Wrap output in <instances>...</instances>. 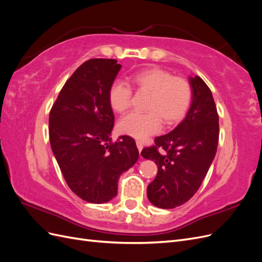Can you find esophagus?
Returning a JSON list of instances; mask_svg holds the SVG:
<instances>
[{
	"label": "esophagus",
	"mask_w": 262,
	"mask_h": 262,
	"mask_svg": "<svg viewBox=\"0 0 262 262\" xmlns=\"http://www.w3.org/2000/svg\"><path fill=\"white\" fill-rule=\"evenodd\" d=\"M137 146H138V149H139V152L141 153V150H142V148H143V143H142L141 141H137Z\"/></svg>",
	"instance_id": "obj_1"
}]
</instances>
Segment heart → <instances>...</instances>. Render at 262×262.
<instances>
[{"mask_svg": "<svg viewBox=\"0 0 262 262\" xmlns=\"http://www.w3.org/2000/svg\"><path fill=\"white\" fill-rule=\"evenodd\" d=\"M130 85L138 93L147 94L145 114H130L118 123V130L136 139H145L166 126L184 119L191 104L192 89L184 77L173 76L161 68L139 71L129 77ZM109 106L117 114L128 112L132 101V91L122 82H115L108 91Z\"/></svg>", "mask_w": 262, "mask_h": 262, "instance_id": "obj_1", "label": "heart"}]
</instances>
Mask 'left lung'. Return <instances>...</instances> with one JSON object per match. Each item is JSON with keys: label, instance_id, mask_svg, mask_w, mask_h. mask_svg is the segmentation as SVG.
I'll return each instance as SVG.
<instances>
[{"label": "left lung", "instance_id": "left-lung-1", "mask_svg": "<svg viewBox=\"0 0 262 262\" xmlns=\"http://www.w3.org/2000/svg\"><path fill=\"white\" fill-rule=\"evenodd\" d=\"M192 101L186 118L141 155L157 165V175L147 186L149 202L161 209L180 207L200 188L219 143V115L209 86L190 77Z\"/></svg>", "mask_w": 262, "mask_h": 262}]
</instances>
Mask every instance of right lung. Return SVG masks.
<instances>
[{
    "label": "right lung",
    "mask_w": 262,
    "mask_h": 262,
    "mask_svg": "<svg viewBox=\"0 0 262 262\" xmlns=\"http://www.w3.org/2000/svg\"><path fill=\"white\" fill-rule=\"evenodd\" d=\"M121 69L115 59H91L66 82L50 110L52 152L70 189L90 203L118 193V180L139 158L129 136L112 142L115 123L108 91Z\"/></svg>",
    "instance_id": "add662e5"
}]
</instances>
